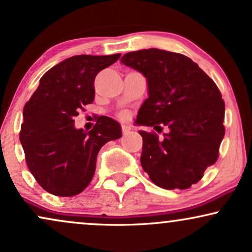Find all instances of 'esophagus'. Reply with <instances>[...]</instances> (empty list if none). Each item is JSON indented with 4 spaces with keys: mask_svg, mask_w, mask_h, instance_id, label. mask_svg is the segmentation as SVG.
<instances>
[{
    "mask_svg": "<svg viewBox=\"0 0 252 252\" xmlns=\"http://www.w3.org/2000/svg\"><path fill=\"white\" fill-rule=\"evenodd\" d=\"M121 131H123L124 135H126V134H128L129 132H131V127L127 126V125H123V126H121Z\"/></svg>",
    "mask_w": 252,
    "mask_h": 252,
    "instance_id": "obj_1",
    "label": "esophagus"
}]
</instances>
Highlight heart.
<instances>
[{"instance_id":"b5f03b06","label":"heart","mask_w":252,"mask_h":252,"mask_svg":"<svg viewBox=\"0 0 252 252\" xmlns=\"http://www.w3.org/2000/svg\"><path fill=\"white\" fill-rule=\"evenodd\" d=\"M123 117H125V116H123Z\"/></svg>"}]
</instances>
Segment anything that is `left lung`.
<instances>
[{
	"label": "left lung",
	"instance_id": "1",
	"mask_svg": "<svg viewBox=\"0 0 252 252\" xmlns=\"http://www.w3.org/2000/svg\"><path fill=\"white\" fill-rule=\"evenodd\" d=\"M121 63L147 79L148 98L135 123L166 126L142 136L141 166L152 182L164 189H187L216 162L224 138V101L214 80L187 56L160 49L128 52Z\"/></svg>",
	"mask_w": 252,
	"mask_h": 252
}]
</instances>
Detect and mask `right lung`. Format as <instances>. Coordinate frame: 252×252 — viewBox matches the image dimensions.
<instances>
[{"mask_svg": "<svg viewBox=\"0 0 252 252\" xmlns=\"http://www.w3.org/2000/svg\"><path fill=\"white\" fill-rule=\"evenodd\" d=\"M78 55L46 71L23 108L20 140L28 168L44 190L74 196L94 175L97 155L106 142L121 136L119 123L99 117L90 132L74 127V117L94 99V78L119 60Z\"/></svg>", "mask_w": 252, "mask_h": 252, "instance_id": "right-lung-1", "label": "right lung"}]
</instances>
